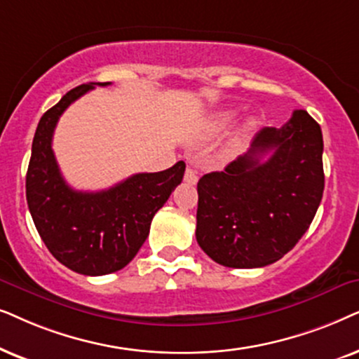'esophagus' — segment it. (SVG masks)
<instances>
[{"label":"esophagus","instance_id":"1","mask_svg":"<svg viewBox=\"0 0 359 359\" xmlns=\"http://www.w3.org/2000/svg\"><path fill=\"white\" fill-rule=\"evenodd\" d=\"M184 179H185V182H187V184H192V185H195V184L198 182L197 172H195L194 169H190V167H187V170H185Z\"/></svg>","mask_w":359,"mask_h":359}]
</instances>
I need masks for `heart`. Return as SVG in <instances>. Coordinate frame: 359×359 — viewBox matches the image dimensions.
<instances>
[{
    "instance_id": "heart-1",
    "label": "heart",
    "mask_w": 359,
    "mask_h": 359,
    "mask_svg": "<svg viewBox=\"0 0 359 359\" xmlns=\"http://www.w3.org/2000/svg\"><path fill=\"white\" fill-rule=\"evenodd\" d=\"M229 119H231V113H223L222 116H219V121L222 123H228Z\"/></svg>"
}]
</instances>
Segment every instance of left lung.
<instances>
[{
  "mask_svg": "<svg viewBox=\"0 0 359 359\" xmlns=\"http://www.w3.org/2000/svg\"><path fill=\"white\" fill-rule=\"evenodd\" d=\"M322 130L305 109H295L283 128H262L246 154L198 180L200 248L236 269L264 267L287 255L322 202Z\"/></svg>",
  "mask_w": 359,
  "mask_h": 359,
  "instance_id": "1",
  "label": "left lung"
}]
</instances>
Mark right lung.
I'll list each match as a JSON object with an SVG mask.
<instances>
[{"mask_svg": "<svg viewBox=\"0 0 359 359\" xmlns=\"http://www.w3.org/2000/svg\"><path fill=\"white\" fill-rule=\"evenodd\" d=\"M95 85L65 93L42 114L26 175L31 217L52 256L83 276H104L130 264L149 235L151 222L182 182L185 162L151 174H135L100 192H79L65 182L52 151L60 114Z\"/></svg>", "mask_w": 359, "mask_h": 359, "instance_id": "obj_1", "label": "right lung"}]
</instances>
